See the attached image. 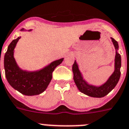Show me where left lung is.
I'll return each instance as SVG.
<instances>
[{"label": "left lung", "instance_id": "1", "mask_svg": "<svg viewBox=\"0 0 129 129\" xmlns=\"http://www.w3.org/2000/svg\"><path fill=\"white\" fill-rule=\"evenodd\" d=\"M111 42L115 49V56L114 59V71L104 83L100 85H94L88 83L84 78L83 74L79 70V65L75 60L72 67L73 73V80L81 92L93 98H102L108 94L115 87L121 76V58L118 53L119 45L114 39L111 37Z\"/></svg>", "mask_w": 129, "mask_h": 129}]
</instances>
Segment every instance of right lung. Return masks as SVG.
Here are the masks:
<instances>
[{
  "label": "right lung",
  "instance_id": "right-lung-1",
  "mask_svg": "<svg viewBox=\"0 0 129 129\" xmlns=\"http://www.w3.org/2000/svg\"><path fill=\"white\" fill-rule=\"evenodd\" d=\"M21 31L32 29H21ZM21 37L13 40L4 55V66L6 79L10 86L22 94L35 96L43 93L47 88L52 78V72L64 58L52 61L44 68L35 71H28L19 68L14 58V49Z\"/></svg>",
  "mask_w": 129,
  "mask_h": 129
}]
</instances>
